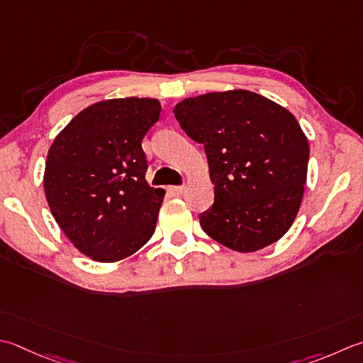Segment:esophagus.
<instances>
[{
  "label": "esophagus",
  "mask_w": 363,
  "mask_h": 363,
  "mask_svg": "<svg viewBox=\"0 0 363 363\" xmlns=\"http://www.w3.org/2000/svg\"><path fill=\"white\" fill-rule=\"evenodd\" d=\"M184 190H186V187L184 186H173V187H168V191L172 194L173 196H181L184 194Z\"/></svg>",
  "instance_id": "1"
}]
</instances>
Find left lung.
I'll use <instances>...</instances> for the list:
<instances>
[{
  "label": "left lung",
  "instance_id": "8db88e82",
  "mask_svg": "<svg viewBox=\"0 0 363 363\" xmlns=\"http://www.w3.org/2000/svg\"><path fill=\"white\" fill-rule=\"evenodd\" d=\"M174 116L204 145L214 206L203 231L234 252L252 253L285 236L307 182L310 146L285 106L257 92L231 89L187 97Z\"/></svg>",
  "mask_w": 363,
  "mask_h": 363
}]
</instances>
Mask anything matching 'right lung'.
I'll return each instance as SVG.
<instances>
[{
    "label": "right lung",
    "instance_id": "add662e5",
    "mask_svg": "<svg viewBox=\"0 0 363 363\" xmlns=\"http://www.w3.org/2000/svg\"><path fill=\"white\" fill-rule=\"evenodd\" d=\"M160 111V102L149 97L92 104L48 149L44 190L50 211L91 259L129 258L154 234L165 190L149 187L141 140Z\"/></svg>",
    "mask_w": 363,
    "mask_h": 363
}]
</instances>
